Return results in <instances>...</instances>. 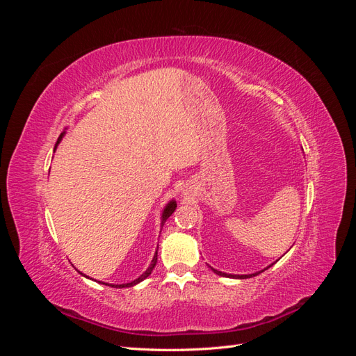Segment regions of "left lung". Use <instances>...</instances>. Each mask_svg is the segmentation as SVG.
Masks as SVG:
<instances>
[{"label": "left lung", "mask_w": 356, "mask_h": 356, "mask_svg": "<svg viewBox=\"0 0 356 356\" xmlns=\"http://www.w3.org/2000/svg\"><path fill=\"white\" fill-rule=\"evenodd\" d=\"M211 267V266H209ZM270 267V266H268ZM268 267H266V268H268ZM212 268V267H211ZM264 268V270H266ZM212 272L213 273H217V275H220V276H225V277H238V279H246V277H252V276H257L258 273H261V272H258V273H252V275H238V276H234V275H227V273H222V272H218V270H215V268H212Z\"/></svg>", "instance_id": "1"}]
</instances>
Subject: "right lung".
Instances as JSON below:
<instances>
[{
	"instance_id": "obj_1",
	"label": "right lung",
	"mask_w": 356,
	"mask_h": 356,
	"mask_svg": "<svg viewBox=\"0 0 356 356\" xmlns=\"http://www.w3.org/2000/svg\"><path fill=\"white\" fill-rule=\"evenodd\" d=\"M63 135H65V132H62L60 135H59V138H58V141H56V145H55V149H56V147H58V144L62 141V138H63ZM177 209V202L175 200H170L166 207H165V209H163V212H161V225H163L165 222H166V220L170 217L172 213H174V211ZM159 248V246H157ZM156 263H157V251H156V254H154V257H153V260H152V264L148 266V268L147 270L139 276L138 279H135V281H132V282H129V284H122V285H111V284H105V285H108V286H114V288H127V286H134V285H136V284H139V282H143L145 277H148L149 275H152V272H153V268H154V266H156ZM83 275V273H81ZM86 276V275H84ZM86 277H89V276H86ZM101 284V282H99ZM104 284V282H102Z\"/></svg>"
}]
</instances>
